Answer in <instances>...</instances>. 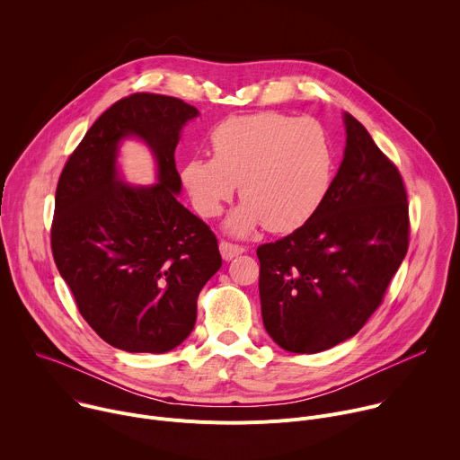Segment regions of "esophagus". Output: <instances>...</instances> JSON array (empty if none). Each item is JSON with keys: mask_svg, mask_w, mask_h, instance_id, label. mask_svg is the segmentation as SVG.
I'll return each instance as SVG.
<instances>
[{"mask_svg": "<svg viewBox=\"0 0 460 460\" xmlns=\"http://www.w3.org/2000/svg\"><path fill=\"white\" fill-rule=\"evenodd\" d=\"M218 247H220V254H222L224 260H231V258H234V256H238L245 251L242 245H236V243H231V242H226V240H222L218 243Z\"/></svg>", "mask_w": 460, "mask_h": 460, "instance_id": "1", "label": "esophagus"}]
</instances>
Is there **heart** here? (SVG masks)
I'll list each match as a JSON object with an SVG mask.
<instances>
[{"instance_id": "obj_1", "label": "heart", "mask_w": 460, "mask_h": 460, "mask_svg": "<svg viewBox=\"0 0 460 460\" xmlns=\"http://www.w3.org/2000/svg\"><path fill=\"white\" fill-rule=\"evenodd\" d=\"M213 158H190L181 183L196 213L213 218L233 199L243 202L227 217L233 236L260 226L289 233L323 204L335 176V149L325 128L309 118L275 111L231 116L209 137Z\"/></svg>"}]
</instances>
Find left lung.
<instances>
[{"instance_id":"obj_1","label":"left lung","mask_w":460,"mask_h":460,"mask_svg":"<svg viewBox=\"0 0 460 460\" xmlns=\"http://www.w3.org/2000/svg\"><path fill=\"white\" fill-rule=\"evenodd\" d=\"M344 125V160L320 209L256 249L261 320L291 353H320L357 335L408 252L401 172L349 112Z\"/></svg>"}]
</instances>
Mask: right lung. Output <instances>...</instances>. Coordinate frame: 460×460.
Wrapping results in <instances>:
<instances>
[{
  "mask_svg": "<svg viewBox=\"0 0 460 460\" xmlns=\"http://www.w3.org/2000/svg\"><path fill=\"white\" fill-rule=\"evenodd\" d=\"M183 100L137 93L109 107L65 164L50 231L56 268L93 330L128 353H165L196 322V300L220 270L213 231L180 202L174 149L199 116ZM144 141L157 162L153 186H130L119 144Z\"/></svg>",
  "mask_w": 460,
  "mask_h": 460,
  "instance_id": "1",
  "label": "right lung"
}]
</instances>
